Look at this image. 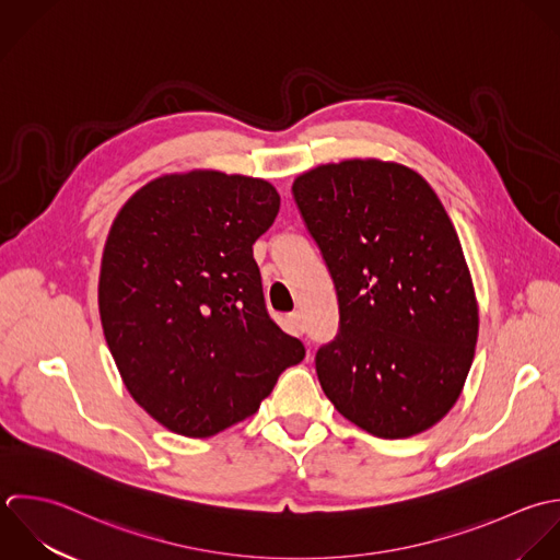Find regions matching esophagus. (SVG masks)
<instances>
[{
    "instance_id": "1",
    "label": "esophagus",
    "mask_w": 560,
    "mask_h": 560,
    "mask_svg": "<svg viewBox=\"0 0 560 560\" xmlns=\"http://www.w3.org/2000/svg\"><path fill=\"white\" fill-rule=\"evenodd\" d=\"M288 329H290V334H296V336H301V334L305 331V325H303V316H301V312H292V314H288Z\"/></svg>"
}]
</instances>
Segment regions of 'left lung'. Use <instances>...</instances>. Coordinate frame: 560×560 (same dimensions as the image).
I'll return each mask as SVG.
<instances>
[{"mask_svg":"<svg viewBox=\"0 0 560 560\" xmlns=\"http://www.w3.org/2000/svg\"><path fill=\"white\" fill-rule=\"evenodd\" d=\"M292 191L338 294L340 334L316 355L327 399L380 439L434 428L465 388L480 329L474 279L436 191L382 159L312 167Z\"/></svg>","mask_w":560,"mask_h":560,"instance_id":"8db88e82","label":"left lung"}]
</instances>
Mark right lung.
I'll use <instances>...</instances> for the list:
<instances>
[{
    "mask_svg": "<svg viewBox=\"0 0 560 560\" xmlns=\"http://www.w3.org/2000/svg\"><path fill=\"white\" fill-rule=\"evenodd\" d=\"M279 202L264 178L189 170L139 187L110 224L104 338L130 397L174 434L207 439L253 417L305 358L270 320L253 259Z\"/></svg>",
    "mask_w": 560,
    "mask_h": 560,
    "instance_id": "right-lung-1",
    "label": "right lung"
}]
</instances>
